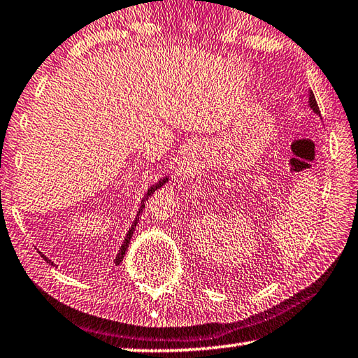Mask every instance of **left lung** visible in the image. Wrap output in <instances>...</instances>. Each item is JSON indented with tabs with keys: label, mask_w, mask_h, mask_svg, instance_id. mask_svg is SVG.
<instances>
[{
	"label": "left lung",
	"mask_w": 358,
	"mask_h": 358,
	"mask_svg": "<svg viewBox=\"0 0 358 358\" xmlns=\"http://www.w3.org/2000/svg\"><path fill=\"white\" fill-rule=\"evenodd\" d=\"M308 103H310V107H312V109H313V112H316V113H318V115H321L320 107H318V103H316L313 92H310V99H308Z\"/></svg>",
	"instance_id": "1"
}]
</instances>
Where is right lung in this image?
<instances>
[{
  "mask_svg": "<svg viewBox=\"0 0 358 358\" xmlns=\"http://www.w3.org/2000/svg\"><path fill=\"white\" fill-rule=\"evenodd\" d=\"M166 180H168V178H164V179H162V180H159L156 185H152V187L150 188V190H148V192L145 193V196H143V204H141V206H140V210H138V213H137V217H138V215H140L141 212H143L145 202L148 201V198H150V196H151V194H152L154 192H156L159 187H162V185H164ZM137 221H138V218H136V221H134V224H132V227L129 229V231H127V235H126V238H124V241H123V245H121V248H120V252L117 254V257H115V265H120V263H121V260H123V257H124V254H126V249H127V248H129V241H131V237H132V234H134V231H136V227H137ZM40 255H42V257H43V259H45L46 262H48V263H51V265H52V262H51V260H50L48 257H45V255H43V254H40Z\"/></svg>",
  "mask_w": 358,
  "mask_h": 358,
  "instance_id": "1",
  "label": "right lung"
}]
</instances>
